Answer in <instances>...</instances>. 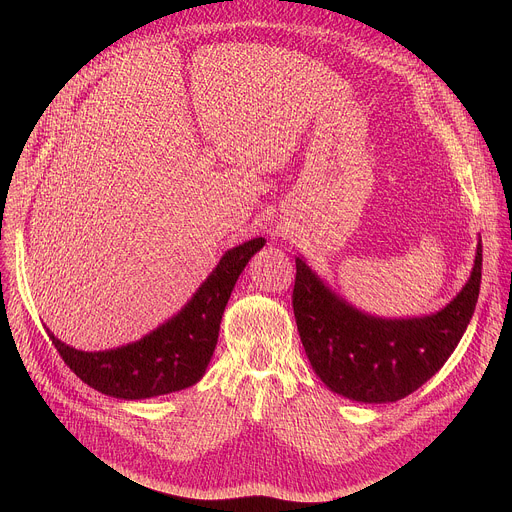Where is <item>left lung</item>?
<instances>
[{
	"label": "left lung",
	"instance_id": "1",
	"mask_svg": "<svg viewBox=\"0 0 512 512\" xmlns=\"http://www.w3.org/2000/svg\"><path fill=\"white\" fill-rule=\"evenodd\" d=\"M482 241L460 294L442 310L381 318L348 304L296 257L294 314L314 373L334 393L358 403H395L427 383L456 350L476 310Z\"/></svg>",
	"mask_w": 512,
	"mask_h": 512
}]
</instances>
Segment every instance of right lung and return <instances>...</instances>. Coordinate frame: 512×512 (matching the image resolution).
<instances>
[{"label":"right lung","instance_id":"1","mask_svg":"<svg viewBox=\"0 0 512 512\" xmlns=\"http://www.w3.org/2000/svg\"><path fill=\"white\" fill-rule=\"evenodd\" d=\"M263 245L257 237L229 249L178 314L135 342L85 352L46 332L70 371L99 393L135 401L188 389L206 373L231 291Z\"/></svg>","mask_w":512,"mask_h":512}]
</instances>
